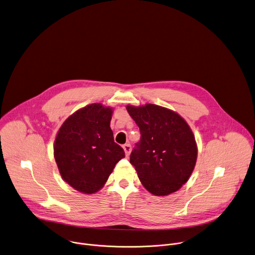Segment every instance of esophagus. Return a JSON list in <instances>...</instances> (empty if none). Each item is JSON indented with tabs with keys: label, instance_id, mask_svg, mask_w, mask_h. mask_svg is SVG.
Here are the masks:
<instances>
[{
	"label": "esophagus",
	"instance_id": "obj_1",
	"mask_svg": "<svg viewBox=\"0 0 255 255\" xmlns=\"http://www.w3.org/2000/svg\"><path fill=\"white\" fill-rule=\"evenodd\" d=\"M123 149H124V152H125L126 156H129L130 152H131V145L130 144H125V145H123Z\"/></svg>",
	"mask_w": 255,
	"mask_h": 255
}]
</instances>
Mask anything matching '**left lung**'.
I'll return each instance as SVG.
<instances>
[{
	"mask_svg": "<svg viewBox=\"0 0 255 255\" xmlns=\"http://www.w3.org/2000/svg\"><path fill=\"white\" fill-rule=\"evenodd\" d=\"M126 108L141 133L130 163L142 185L155 196L175 193L188 182L197 162L190 126L178 113L155 104Z\"/></svg>",
	"mask_w": 255,
	"mask_h": 255,
	"instance_id": "left-lung-1",
	"label": "left lung"
}]
</instances>
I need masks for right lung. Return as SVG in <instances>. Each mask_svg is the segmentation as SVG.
<instances>
[{
	"instance_id": "1",
	"label": "right lung",
	"mask_w": 255,
	"mask_h": 255,
	"mask_svg": "<svg viewBox=\"0 0 255 255\" xmlns=\"http://www.w3.org/2000/svg\"><path fill=\"white\" fill-rule=\"evenodd\" d=\"M112 112L101 103L87 105L70 115L56 135L53 154L59 173L80 193L99 191L125 157L124 150L114 142Z\"/></svg>"
}]
</instances>
